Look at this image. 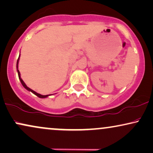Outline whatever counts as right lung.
Listing matches in <instances>:
<instances>
[{"label":"right lung","instance_id":"obj_1","mask_svg":"<svg viewBox=\"0 0 153 153\" xmlns=\"http://www.w3.org/2000/svg\"><path fill=\"white\" fill-rule=\"evenodd\" d=\"M19 59H20V56H19L18 59H17V73H18L19 79H20V82H21V83H22V85H23V87H24V88H25V89H27V90L30 91V92H32V93L34 94H35V95H36L37 97H40V98H45V97H47L49 96V94H47V95H42V94H39V93H36V92H34V91L32 90V89L29 88L26 85H25V83L24 82V81H23V80H22V78H21V77H20V71H19V70H18V61H19Z\"/></svg>","mask_w":153,"mask_h":153}]
</instances>
